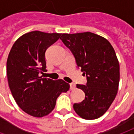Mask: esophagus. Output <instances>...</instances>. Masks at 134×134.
I'll return each instance as SVG.
<instances>
[{"instance_id":"obj_1","label":"esophagus","mask_w":134,"mask_h":134,"mask_svg":"<svg viewBox=\"0 0 134 134\" xmlns=\"http://www.w3.org/2000/svg\"><path fill=\"white\" fill-rule=\"evenodd\" d=\"M70 90H72L76 89V85H75V84H72H72H70Z\"/></svg>"}]
</instances>
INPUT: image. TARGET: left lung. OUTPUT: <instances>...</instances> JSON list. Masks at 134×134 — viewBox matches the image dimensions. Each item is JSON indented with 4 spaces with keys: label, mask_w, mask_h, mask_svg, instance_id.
I'll use <instances>...</instances> for the list:
<instances>
[{
    "label": "left lung",
    "mask_w": 134,
    "mask_h": 134,
    "mask_svg": "<svg viewBox=\"0 0 134 134\" xmlns=\"http://www.w3.org/2000/svg\"><path fill=\"white\" fill-rule=\"evenodd\" d=\"M60 39L71 50L87 80L86 85H76L85 93V99L73 104V109L82 119H98L108 110L119 89V64L115 50L104 37L90 32L64 33Z\"/></svg>",
    "instance_id": "obj_1"
}]
</instances>
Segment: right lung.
I'll return each instance as SVG.
<instances>
[{"label": "right lung", "mask_w": 134, "mask_h": 134, "mask_svg": "<svg viewBox=\"0 0 134 134\" xmlns=\"http://www.w3.org/2000/svg\"><path fill=\"white\" fill-rule=\"evenodd\" d=\"M62 35L32 31L14 43L7 62L9 87L17 104L34 117L47 116L55 108L56 99L70 89L62 79L43 78L46 70L45 52Z\"/></svg>", "instance_id": "obj_1"}]
</instances>
